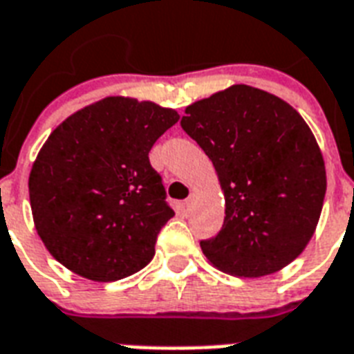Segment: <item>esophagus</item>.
Listing matches in <instances>:
<instances>
[{
  "label": "esophagus",
  "mask_w": 354,
  "mask_h": 354,
  "mask_svg": "<svg viewBox=\"0 0 354 354\" xmlns=\"http://www.w3.org/2000/svg\"><path fill=\"white\" fill-rule=\"evenodd\" d=\"M194 205H196V194H190V196H188V199L185 201V208L186 210H192V208H194Z\"/></svg>",
  "instance_id": "esophagus-1"
}]
</instances>
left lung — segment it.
<instances>
[{
	"label": "left lung",
	"instance_id": "1",
	"mask_svg": "<svg viewBox=\"0 0 354 354\" xmlns=\"http://www.w3.org/2000/svg\"><path fill=\"white\" fill-rule=\"evenodd\" d=\"M180 127L220 177L225 220L201 249L218 270L236 277L275 273L314 234L327 190L314 134L286 101L248 84L186 109Z\"/></svg>",
	"mask_w": 354,
	"mask_h": 354
}]
</instances>
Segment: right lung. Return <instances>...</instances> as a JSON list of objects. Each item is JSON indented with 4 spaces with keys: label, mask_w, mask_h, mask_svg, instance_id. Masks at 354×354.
I'll list each match as a JSON object with an SVG mask.
<instances>
[{
    "label": "right lung",
    "mask_w": 354,
    "mask_h": 354,
    "mask_svg": "<svg viewBox=\"0 0 354 354\" xmlns=\"http://www.w3.org/2000/svg\"><path fill=\"white\" fill-rule=\"evenodd\" d=\"M171 109L105 97L60 123L38 153L29 199L38 236L68 270L111 282L140 271L174 218L149 151Z\"/></svg>",
    "instance_id": "right-lung-1"
}]
</instances>
